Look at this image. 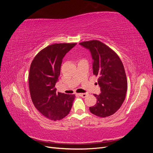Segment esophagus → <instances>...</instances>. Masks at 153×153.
I'll return each instance as SVG.
<instances>
[{
  "label": "esophagus",
  "mask_w": 153,
  "mask_h": 153,
  "mask_svg": "<svg viewBox=\"0 0 153 153\" xmlns=\"http://www.w3.org/2000/svg\"><path fill=\"white\" fill-rule=\"evenodd\" d=\"M78 95L82 97V98H85V97L87 96V93H80V94H78Z\"/></svg>",
  "instance_id": "1"
}]
</instances>
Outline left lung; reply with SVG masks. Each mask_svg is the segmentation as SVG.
I'll return each mask as SVG.
<instances>
[{
    "label": "left lung",
    "instance_id": "obj_1",
    "mask_svg": "<svg viewBox=\"0 0 153 153\" xmlns=\"http://www.w3.org/2000/svg\"><path fill=\"white\" fill-rule=\"evenodd\" d=\"M89 49L93 59V74L98 76L101 94L97 95L96 104L89 107L96 116L106 117L113 115L123 103L128 89V82L121 59L114 51L98 40L80 43Z\"/></svg>",
    "mask_w": 153,
    "mask_h": 153
}]
</instances>
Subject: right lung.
Returning <instances> with one entry per match:
<instances>
[{"mask_svg":"<svg viewBox=\"0 0 153 153\" xmlns=\"http://www.w3.org/2000/svg\"><path fill=\"white\" fill-rule=\"evenodd\" d=\"M75 45H50L38 52L30 64L29 85L32 103L41 114L52 121L66 117L75 98V94L57 93L55 87L63 57Z\"/></svg>","mask_w":153,"mask_h":153,"instance_id":"right-lung-1","label":"right lung"}]
</instances>
